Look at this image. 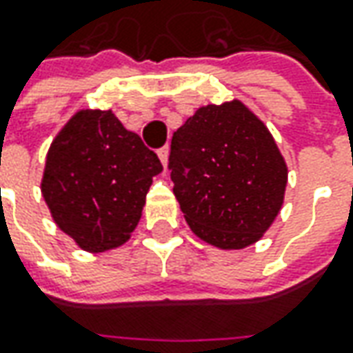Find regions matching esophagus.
<instances>
[{
  "label": "esophagus",
  "instance_id": "1",
  "mask_svg": "<svg viewBox=\"0 0 353 353\" xmlns=\"http://www.w3.org/2000/svg\"><path fill=\"white\" fill-rule=\"evenodd\" d=\"M157 155H159V159H161V163L167 167V159H169V147L165 145V147H161L159 151H157Z\"/></svg>",
  "mask_w": 353,
  "mask_h": 353
}]
</instances>
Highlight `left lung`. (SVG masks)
Instances as JSON below:
<instances>
[{
    "label": "left lung",
    "mask_w": 353,
    "mask_h": 353,
    "mask_svg": "<svg viewBox=\"0 0 353 353\" xmlns=\"http://www.w3.org/2000/svg\"><path fill=\"white\" fill-rule=\"evenodd\" d=\"M169 170L190 230L220 250L255 243L283 206L285 159L237 100L200 108L172 133Z\"/></svg>",
    "instance_id": "obj_1"
}]
</instances>
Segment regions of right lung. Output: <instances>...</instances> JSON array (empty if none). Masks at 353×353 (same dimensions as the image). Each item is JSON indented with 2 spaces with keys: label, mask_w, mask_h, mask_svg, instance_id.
Returning a JSON list of instances; mask_svg holds the SVG:
<instances>
[{
  "label": "right lung",
  "mask_w": 353,
  "mask_h": 353,
  "mask_svg": "<svg viewBox=\"0 0 353 353\" xmlns=\"http://www.w3.org/2000/svg\"><path fill=\"white\" fill-rule=\"evenodd\" d=\"M161 170L159 157L110 110H82L50 145L41 190L62 232L100 253L128 241Z\"/></svg>",
  "instance_id": "1"
}]
</instances>
